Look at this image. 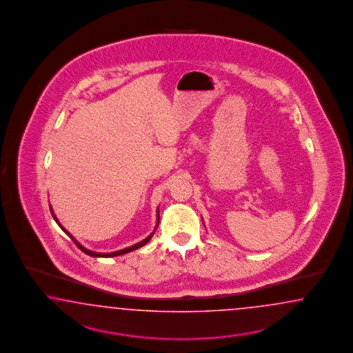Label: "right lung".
<instances>
[{
    "label": "right lung",
    "instance_id": "obj_1",
    "mask_svg": "<svg viewBox=\"0 0 353 353\" xmlns=\"http://www.w3.org/2000/svg\"><path fill=\"white\" fill-rule=\"evenodd\" d=\"M50 211H52V214H53L54 220L57 221V224L61 226V229L63 230L64 233L65 234L68 235L74 242L76 243V246L79 247L84 254H86V255H89V256H93V257H114V256H119V255H124V254H127V252H130V251H134V250H137V248H139V247L145 246L148 242H149L150 239H151V236L154 235V233L155 232H152L151 234L148 236V238H145L143 241H141V242H139V243H136V245H133V246L127 247V248H124V250H120V251H115V252H108V254H101V252H94V251H90V250H86L85 247L81 246L77 241H76L75 238L72 236V235L70 234L65 229H64L63 226L62 225L59 224V221H58V219H57V216L54 214L53 212V208L50 207ZM158 224H159V208H158ZM158 226V225H157Z\"/></svg>",
    "mask_w": 353,
    "mask_h": 353
}]
</instances>
